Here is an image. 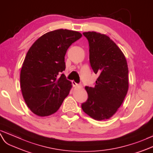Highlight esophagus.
Returning a JSON list of instances; mask_svg holds the SVG:
<instances>
[{
	"mask_svg": "<svg viewBox=\"0 0 153 153\" xmlns=\"http://www.w3.org/2000/svg\"><path fill=\"white\" fill-rule=\"evenodd\" d=\"M72 85H73V86L74 87H82V86H81V85H79L78 84H77L75 81H72Z\"/></svg>",
	"mask_w": 153,
	"mask_h": 153,
	"instance_id": "obj_1",
	"label": "esophagus"
}]
</instances>
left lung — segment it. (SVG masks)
I'll return each instance as SVG.
<instances>
[{
	"label": "left lung",
	"mask_w": 153,
	"mask_h": 153,
	"mask_svg": "<svg viewBox=\"0 0 153 153\" xmlns=\"http://www.w3.org/2000/svg\"><path fill=\"white\" fill-rule=\"evenodd\" d=\"M89 43V59L95 74L94 87H85L88 100L83 111L97 121L114 115L123 103L128 89V69L122 51L110 37L96 32L83 33Z\"/></svg>",
	"instance_id": "obj_1"
}]
</instances>
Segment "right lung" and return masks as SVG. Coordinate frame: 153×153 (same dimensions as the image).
I'll list each match as a JSON object with an SVG mask.
<instances>
[{
	"label": "right lung",
	"instance_id": "obj_1",
	"mask_svg": "<svg viewBox=\"0 0 153 153\" xmlns=\"http://www.w3.org/2000/svg\"><path fill=\"white\" fill-rule=\"evenodd\" d=\"M82 37L76 31L59 29L47 32L34 42L26 53L20 75L27 106L35 114L56 112L72 87L66 79L65 56L69 46Z\"/></svg>",
	"mask_w": 153,
	"mask_h": 153
}]
</instances>
